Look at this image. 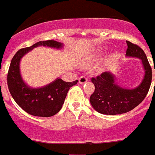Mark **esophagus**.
<instances>
[{"label": "esophagus", "instance_id": "34e87169", "mask_svg": "<svg viewBox=\"0 0 155 155\" xmlns=\"http://www.w3.org/2000/svg\"><path fill=\"white\" fill-rule=\"evenodd\" d=\"M78 80H79V84H84V83H86V82L87 81V78L84 76L80 77Z\"/></svg>", "mask_w": 155, "mask_h": 155}]
</instances>
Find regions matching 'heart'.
<instances>
[{
  "mask_svg": "<svg viewBox=\"0 0 155 155\" xmlns=\"http://www.w3.org/2000/svg\"><path fill=\"white\" fill-rule=\"evenodd\" d=\"M102 52L101 50H98L93 53V56H94V57H99L100 56L102 55Z\"/></svg>",
  "mask_w": 155,
  "mask_h": 155,
  "instance_id": "1",
  "label": "heart"
}]
</instances>
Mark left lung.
Returning a JSON list of instances; mask_svg holds the SVG:
<instances>
[{"label": "left lung", "mask_w": 155, "mask_h": 155, "mask_svg": "<svg viewBox=\"0 0 155 155\" xmlns=\"http://www.w3.org/2000/svg\"><path fill=\"white\" fill-rule=\"evenodd\" d=\"M127 44L128 48L126 57L141 61L143 78L134 88H125L119 85L116 82V77L110 71H105L95 78H91L95 88L90 97V103L101 114L118 115L131 111L144 99L150 88L152 71L147 56L137 45L129 41H127Z\"/></svg>", "instance_id": "1"}]
</instances>
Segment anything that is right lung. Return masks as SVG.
<instances>
[{"label": "right lung", "instance_id": "add662e5", "mask_svg": "<svg viewBox=\"0 0 155 155\" xmlns=\"http://www.w3.org/2000/svg\"><path fill=\"white\" fill-rule=\"evenodd\" d=\"M38 46L61 50L64 43L54 40L40 41L30 47L23 48L15 54L8 74V89L16 103L28 114L50 117L61 110L70 87L78 81L66 82L60 78L40 87H31L24 81L20 71V61L26 53Z\"/></svg>", "mask_w": 155, "mask_h": 155}]
</instances>
